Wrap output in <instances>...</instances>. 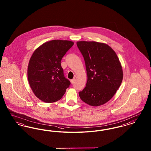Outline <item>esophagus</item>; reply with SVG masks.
I'll use <instances>...</instances> for the list:
<instances>
[{"instance_id":"esophagus-1","label":"esophagus","mask_w":151,"mask_h":151,"mask_svg":"<svg viewBox=\"0 0 151 151\" xmlns=\"http://www.w3.org/2000/svg\"><path fill=\"white\" fill-rule=\"evenodd\" d=\"M75 80H76L75 79H72V80H71L70 81H71V83L72 84H73V83H75Z\"/></svg>"}]
</instances>
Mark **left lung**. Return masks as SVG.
Instances as JSON below:
<instances>
[{"label":"left lung","mask_w":151,"mask_h":151,"mask_svg":"<svg viewBox=\"0 0 151 151\" xmlns=\"http://www.w3.org/2000/svg\"><path fill=\"white\" fill-rule=\"evenodd\" d=\"M86 63L87 81L79 92L81 100L99 106L110 100L122 83V65L114 50L107 44L95 41L76 42Z\"/></svg>","instance_id":"left-lung-1"}]
</instances>
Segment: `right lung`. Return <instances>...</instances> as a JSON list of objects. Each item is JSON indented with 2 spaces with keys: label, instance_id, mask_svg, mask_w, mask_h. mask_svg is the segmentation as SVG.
<instances>
[{
  "label": "right lung",
  "instance_id": "1",
  "mask_svg": "<svg viewBox=\"0 0 151 151\" xmlns=\"http://www.w3.org/2000/svg\"><path fill=\"white\" fill-rule=\"evenodd\" d=\"M73 44L71 41L54 40L33 52L28 67V79L33 93L40 100L47 103L59 100L70 85L60 62Z\"/></svg>",
  "mask_w": 151,
  "mask_h": 151
}]
</instances>
